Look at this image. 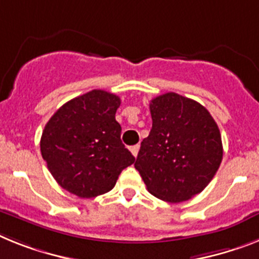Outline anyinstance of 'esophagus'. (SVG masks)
Here are the masks:
<instances>
[{"label":"esophagus","instance_id":"1","mask_svg":"<svg viewBox=\"0 0 259 259\" xmlns=\"http://www.w3.org/2000/svg\"><path fill=\"white\" fill-rule=\"evenodd\" d=\"M130 151H132V154H133L134 156L138 155V151H140V145H134V146L130 147Z\"/></svg>","mask_w":259,"mask_h":259}]
</instances>
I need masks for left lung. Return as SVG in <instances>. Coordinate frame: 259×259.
I'll return each mask as SVG.
<instances>
[{
	"label": "left lung",
	"instance_id": "obj_1",
	"mask_svg": "<svg viewBox=\"0 0 259 259\" xmlns=\"http://www.w3.org/2000/svg\"><path fill=\"white\" fill-rule=\"evenodd\" d=\"M153 127L134 167L147 191L168 203L200 193L223 160L219 126L201 104L168 92L150 103Z\"/></svg>",
	"mask_w": 259,
	"mask_h": 259
}]
</instances>
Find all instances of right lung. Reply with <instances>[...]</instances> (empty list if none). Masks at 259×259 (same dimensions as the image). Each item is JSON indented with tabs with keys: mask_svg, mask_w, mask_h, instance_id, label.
I'll list each match as a JSON object with an SVG mask.
<instances>
[{
	"mask_svg": "<svg viewBox=\"0 0 259 259\" xmlns=\"http://www.w3.org/2000/svg\"><path fill=\"white\" fill-rule=\"evenodd\" d=\"M119 104L116 95L93 89L60 106L45 126L40 153L50 172L81 199L109 192L136 160L121 142Z\"/></svg>",
	"mask_w": 259,
	"mask_h": 259,
	"instance_id": "add662e5",
	"label": "right lung"
}]
</instances>
